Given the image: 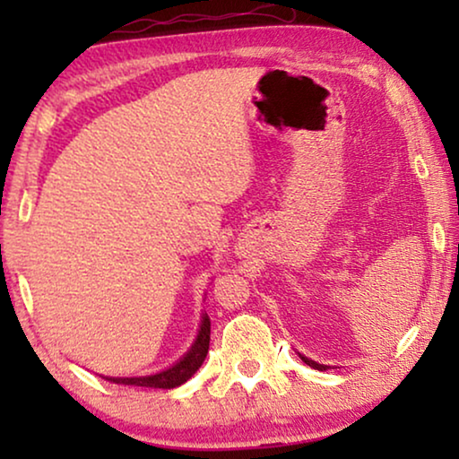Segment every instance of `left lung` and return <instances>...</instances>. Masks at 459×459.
<instances>
[{
    "label": "left lung",
    "instance_id": "8db88e82",
    "mask_svg": "<svg viewBox=\"0 0 459 459\" xmlns=\"http://www.w3.org/2000/svg\"><path fill=\"white\" fill-rule=\"evenodd\" d=\"M300 359H303L307 366H311L313 369H319V372H324V369H328V366H324V363H317V361H313V359H307L305 355H300Z\"/></svg>",
    "mask_w": 459,
    "mask_h": 459
}]
</instances>
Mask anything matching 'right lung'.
Returning a JSON list of instances; mask_svg holds the SVG:
<instances>
[{
	"mask_svg": "<svg viewBox=\"0 0 459 459\" xmlns=\"http://www.w3.org/2000/svg\"><path fill=\"white\" fill-rule=\"evenodd\" d=\"M209 341H211V319L209 316H203V324H200L198 336L194 341L192 349L181 357V359L169 369H162L159 374L152 376H140V378H110L104 376L106 380L115 382V385L125 386H148V388H175L184 385L186 380H190L196 369L203 366L206 353H209Z\"/></svg>",
	"mask_w": 459,
	"mask_h": 459,
	"instance_id": "right-lung-1",
	"label": "right lung"
}]
</instances>
